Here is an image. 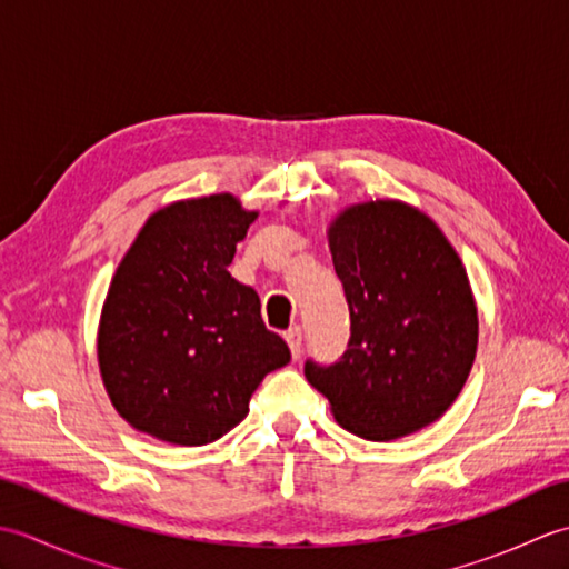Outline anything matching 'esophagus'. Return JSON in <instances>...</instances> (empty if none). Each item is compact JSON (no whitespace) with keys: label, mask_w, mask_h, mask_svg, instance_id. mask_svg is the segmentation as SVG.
Wrapping results in <instances>:
<instances>
[{"label":"esophagus","mask_w":569,"mask_h":569,"mask_svg":"<svg viewBox=\"0 0 569 569\" xmlns=\"http://www.w3.org/2000/svg\"><path fill=\"white\" fill-rule=\"evenodd\" d=\"M286 342H288V347H291L293 359L303 355V330H300L298 325H293V328L286 332Z\"/></svg>","instance_id":"esophagus-1"}]
</instances>
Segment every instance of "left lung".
<instances>
[{
	"label": "left lung",
	"instance_id": "8db88e82",
	"mask_svg": "<svg viewBox=\"0 0 569 569\" xmlns=\"http://www.w3.org/2000/svg\"><path fill=\"white\" fill-rule=\"evenodd\" d=\"M335 273L349 306V342L306 379L342 428L396 440L438 420L477 355V306L457 251L430 217L396 200L349 208L330 227Z\"/></svg>",
	"mask_w": 569,
	"mask_h": 569
}]
</instances>
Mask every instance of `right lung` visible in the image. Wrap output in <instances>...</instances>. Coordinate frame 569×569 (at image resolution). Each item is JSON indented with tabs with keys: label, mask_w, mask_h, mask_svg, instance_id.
Listing matches in <instances>:
<instances>
[{
	"label": "right lung",
	"mask_w": 569,
	"mask_h": 569,
	"mask_svg": "<svg viewBox=\"0 0 569 569\" xmlns=\"http://www.w3.org/2000/svg\"><path fill=\"white\" fill-rule=\"evenodd\" d=\"M257 212L232 196L173 202L149 217L112 278L98 357L129 426L173 445L220 440L249 413L291 349L227 266Z\"/></svg>",
	"instance_id": "right-lung-1"
}]
</instances>
